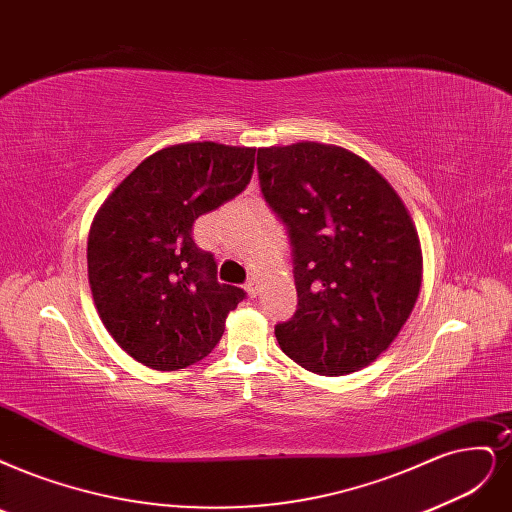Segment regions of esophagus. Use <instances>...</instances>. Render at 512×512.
Wrapping results in <instances>:
<instances>
[{"label": "esophagus", "mask_w": 512, "mask_h": 512, "mask_svg": "<svg viewBox=\"0 0 512 512\" xmlns=\"http://www.w3.org/2000/svg\"><path fill=\"white\" fill-rule=\"evenodd\" d=\"M244 291L249 293V297H255V295L259 293V278H257V276H251L249 280H246Z\"/></svg>", "instance_id": "1"}]
</instances>
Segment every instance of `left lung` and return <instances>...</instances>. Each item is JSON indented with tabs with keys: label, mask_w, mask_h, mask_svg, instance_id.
I'll return each mask as SVG.
<instances>
[{
	"label": "left lung",
	"mask_w": 512,
	"mask_h": 512,
	"mask_svg": "<svg viewBox=\"0 0 512 512\" xmlns=\"http://www.w3.org/2000/svg\"><path fill=\"white\" fill-rule=\"evenodd\" d=\"M257 170L293 246L297 310L276 325L282 352L318 375L371 365L422 287V246L403 200L367 160L337 145L261 147Z\"/></svg>",
	"instance_id": "obj_1"
}]
</instances>
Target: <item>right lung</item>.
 Segmentation results:
<instances>
[{
    "instance_id": "obj_1",
    "label": "right lung",
    "mask_w": 512,
    "mask_h": 512,
    "mask_svg": "<svg viewBox=\"0 0 512 512\" xmlns=\"http://www.w3.org/2000/svg\"><path fill=\"white\" fill-rule=\"evenodd\" d=\"M255 147L179 143L145 158L107 196L88 234L94 306L118 346L156 371L198 363L223 335L244 291L217 282L194 221L238 196Z\"/></svg>"
}]
</instances>
